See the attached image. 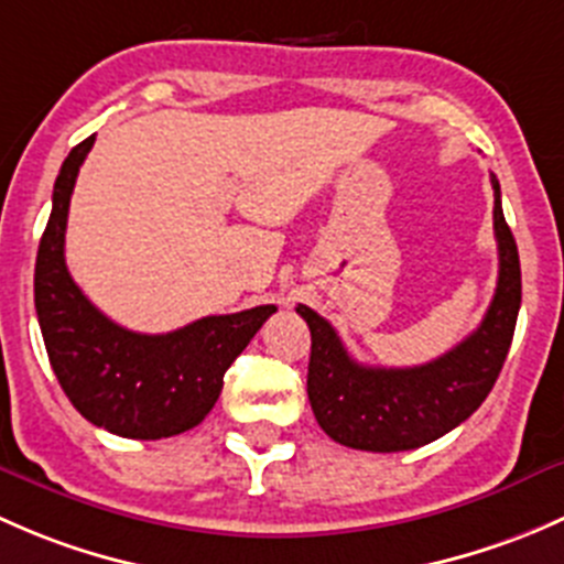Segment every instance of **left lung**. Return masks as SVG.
Segmentation results:
<instances>
[{
    "instance_id": "left-lung-1",
    "label": "left lung",
    "mask_w": 564,
    "mask_h": 564,
    "mask_svg": "<svg viewBox=\"0 0 564 564\" xmlns=\"http://www.w3.org/2000/svg\"><path fill=\"white\" fill-rule=\"evenodd\" d=\"M491 187L499 249L495 299L478 328L445 356L408 369L364 367L345 350L334 325L310 306H295L312 334L306 393L334 443L371 454L421 448L467 421L495 388L519 317L521 265L495 176Z\"/></svg>"
}]
</instances>
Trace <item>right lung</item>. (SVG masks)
<instances>
[{
	"instance_id": "obj_1",
	"label": "right lung",
	"mask_w": 564,
	"mask_h": 564,
	"mask_svg": "<svg viewBox=\"0 0 564 564\" xmlns=\"http://www.w3.org/2000/svg\"><path fill=\"white\" fill-rule=\"evenodd\" d=\"M91 147L95 135L62 162L34 263V310L45 350L62 391L86 421L119 437H173L212 412L225 371L276 306L200 317L171 334H135L102 315L65 263L69 195Z\"/></svg>"
}]
</instances>
